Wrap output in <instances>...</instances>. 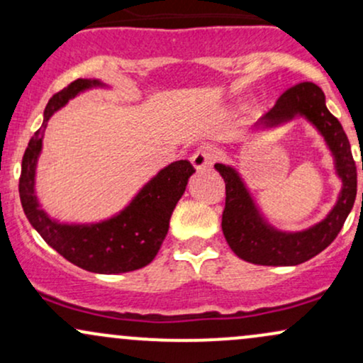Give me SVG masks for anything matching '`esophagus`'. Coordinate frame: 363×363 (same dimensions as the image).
<instances>
[{
	"instance_id": "34e87169",
	"label": "esophagus",
	"mask_w": 363,
	"mask_h": 363,
	"mask_svg": "<svg viewBox=\"0 0 363 363\" xmlns=\"http://www.w3.org/2000/svg\"><path fill=\"white\" fill-rule=\"evenodd\" d=\"M215 158H216L215 148L208 147V145H203V147H199L193 155H191V164H193V167L196 170H205L213 164Z\"/></svg>"
}]
</instances>
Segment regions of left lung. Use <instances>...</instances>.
Instances as JSON below:
<instances>
[{
	"instance_id": "8db88e82",
	"label": "left lung",
	"mask_w": 363,
	"mask_h": 363,
	"mask_svg": "<svg viewBox=\"0 0 363 363\" xmlns=\"http://www.w3.org/2000/svg\"><path fill=\"white\" fill-rule=\"evenodd\" d=\"M303 116L319 129L329 150L335 155L336 172L343 187L335 208L323 222L303 232H280L266 223L247 187L235 169L216 164L215 169L225 181V208L222 230L227 244L240 259L261 266H295L309 261L328 247L340 234L345 220L357 198V165L350 141L340 121L328 111L323 90L315 83L303 82L291 86L278 99L272 111L264 114L257 126L273 128ZM363 170V162H362ZM363 201V193H362Z\"/></svg>"
}]
</instances>
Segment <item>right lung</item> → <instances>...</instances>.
I'll list each match as a JSON object with an SVG mask.
<instances>
[{"label":"right lung","instance_id":"obj_1","mask_svg":"<svg viewBox=\"0 0 363 363\" xmlns=\"http://www.w3.org/2000/svg\"><path fill=\"white\" fill-rule=\"evenodd\" d=\"M101 85L97 80L78 78L54 94L44 111L39 131L28 141L22 158L18 191L28 222L54 251L78 268L91 273H128L150 264L169 232L174 208L184 194L187 179L193 176L191 162L177 160L162 169L136 194L119 215L101 223L66 225L49 218L35 198V164L43 150L48 121L82 90Z\"/></svg>","mask_w":363,"mask_h":363}]
</instances>
